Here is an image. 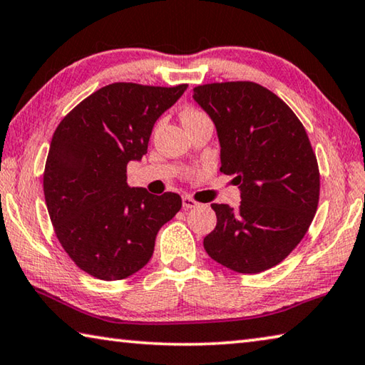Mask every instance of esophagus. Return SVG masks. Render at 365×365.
Returning <instances> with one entry per match:
<instances>
[{
	"label": "esophagus",
	"instance_id": "34e87169",
	"mask_svg": "<svg viewBox=\"0 0 365 365\" xmlns=\"http://www.w3.org/2000/svg\"><path fill=\"white\" fill-rule=\"evenodd\" d=\"M182 205H183L185 209H193V207L200 206V202L195 201L193 197H190V196H183V197H182Z\"/></svg>",
	"mask_w": 365,
	"mask_h": 365
}]
</instances>
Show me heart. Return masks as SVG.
<instances>
[{
    "instance_id": "heart-1",
    "label": "heart",
    "mask_w": 365,
    "mask_h": 365,
    "mask_svg": "<svg viewBox=\"0 0 365 365\" xmlns=\"http://www.w3.org/2000/svg\"><path fill=\"white\" fill-rule=\"evenodd\" d=\"M202 113H200V110L197 109H185L183 113H182V119L183 120H188V119H193V117H197V115H201Z\"/></svg>"
}]
</instances>
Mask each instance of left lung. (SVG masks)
<instances>
[{"instance_id":"1","label":"left lung","mask_w":365,"mask_h":365,"mask_svg":"<svg viewBox=\"0 0 365 365\" xmlns=\"http://www.w3.org/2000/svg\"><path fill=\"white\" fill-rule=\"evenodd\" d=\"M193 98L217 130L220 172L242 193L237 207L211 205L217 225L205 250L227 269L259 274L280 264L311 225L320 191L316 154L296 114L261 85H200Z\"/></svg>"}]
</instances>
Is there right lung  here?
Here are the masks:
<instances>
[{"instance_id":"right-lung-1","label":"right lung","mask_w":365,"mask_h":365,"mask_svg":"<svg viewBox=\"0 0 365 365\" xmlns=\"http://www.w3.org/2000/svg\"><path fill=\"white\" fill-rule=\"evenodd\" d=\"M188 85L110 83L77 104L53 135L43 191L61 246L100 280L143 269L159 228L180 211L177 193L130 188L127 164L148 151L153 127Z\"/></svg>"}]
</instances>
